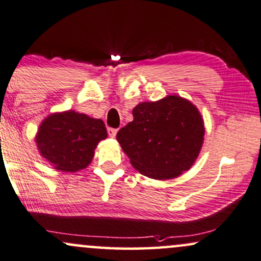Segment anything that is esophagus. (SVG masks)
<instances>
[{
    "label": "esophagus",
    "instance_id": "1",
    "mask_svg": "<svg viewBox=\"0 0 261 261\" xmlns=\"http://www.w3.org/2000/svg\"><path fill=\"white\" fill-rule=\"evenodd\" d=\"M117 133H118L117 128L108 127V135H109V137H112V139H114V137L117 136Z\"/></svg>",
    "mask_w": 261,
    "mask_h": 261
}]
</instances>
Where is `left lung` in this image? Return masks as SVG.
<instances>
[{"mask_svg": "<svg viewBox=\"0 0 261 261\" xmlns=\"http://www.w3.org/2000/svg\"><path fill=\"white\" fill-rule=\"evenodd\" d=\"M133 115L117 140L137 171L155 180H170L193 165L205 130L202 115L190 100L174 95L142 102Z\"/></svg>", "mask_w": 261, "mask_h": 261, "instance_id": "obj_1", "label": "left lung"}]
</instances>
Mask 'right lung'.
<instances>
[{
    "label": "right lung",
    "mask_w": 261,
    "mask_h": 261,
    "mask_svg": "<svg viewBox=\"0 0 261 261\" xmlns=\"http://www.w3.org/2000/svg\"><path fill=\"white\" fill-rule=\"evenodd\" d=\"M105 139L103 120L67 111L48 115L41 122L35 141L41 155L53 168L75 172L90 164L97 144Z\"/></svg>",
    "instance_id": "right-lung-1"
}]
</instances>
